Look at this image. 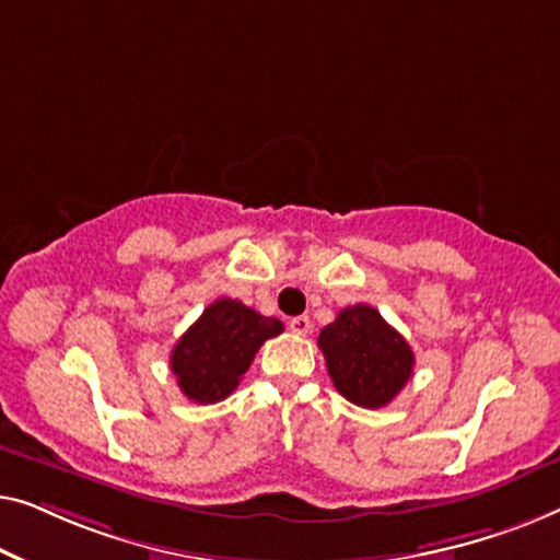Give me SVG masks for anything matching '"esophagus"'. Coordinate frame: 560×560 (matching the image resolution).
I'll use <instances>...</instances> for the list:
<instances>
[{
	"instance_id": "34e87169",
	"label": "esophagus",
	"mask_w": 560,
	"mask_h": 560,
	"mask_svg": "<svg viewBox=\"0 0 560 560\" xmlns=\"http://www.w3.org/2000/svg\"><path fill=\"white\" fill-rule=\"evenodd\" d=\"M289 329L294 335H306L312 329V319L306 317V314H302V317H291L289 319Z\"/></svg>"
}]
</instances>
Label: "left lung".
<instances>
[{"instance_id": "1", "label": "left lung", "mask_w": 560, "mask_h": 560, "mask_svg": "<svg viewBox=\"0 0 560 560\" xmlns=\"http://www.w3.org/2000/svg\"><path fill=\"white\" fill-rule=\"evenodd\" d=\"M317 342L335 388L362 408L388 406L413 373L408 342L368 304L342 310Z\"/></svg>"}]
</instances>
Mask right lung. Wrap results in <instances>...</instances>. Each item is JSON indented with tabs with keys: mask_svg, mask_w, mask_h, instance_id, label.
<instances>
[{
	"mask_svg": "<svg viewBox=\"0 0 560 560\" xmlns=\"http://www.w3.org/2000/svg\"><path fill=\"white\" fill-rule=\"evenodd\" d=\"M281 332L279 319L264 317L238 299H218L172 348L170 368L179 390L195 404L228 398L258 348Z\"/></svg>",
	"mask_w": 560,
	"mask_h": 560,
	"instance_id": "add662e5",
	"label": "right lung"
}]
</instances>
